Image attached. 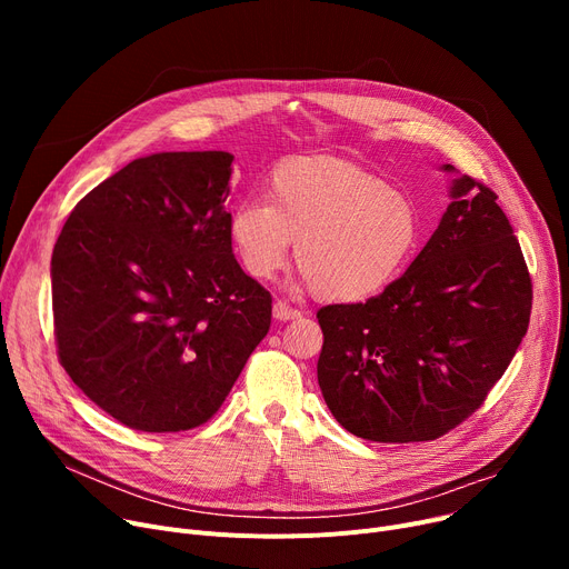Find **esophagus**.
Listing matches in <instances>:
<instances>
[{"instance_id": "34e87169", "label": "esophagus", "mask_w": 569, "mask_h": 569, "mask_svg": "<svg viewBox=\"0 0 569 569\" xmlns=\"http://www.w3.org/2000/svg\"><path fill=\"white\" fill-rule=\"evenodd\" d=\"M272 311H274V318H277V320H295V318H300V311L292 309V307H288V305H286V302H281V300H277V302H274Z\"/></svg>"}]
</instances>
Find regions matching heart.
I'll return each instance as SVG.
<instances>
[{"mask_svg":"<svg viewBox=\"0 0 569 569\" xmlns=\"http://www.w3.org/2000/svg\"><path fill=\"white\" fill-rule=\"evenodd\" d=\"M228 232L253 279H272L297 242L295 260L316 295L357 305L401 277L420 244L422 217L403 189L365 168L302 159L272 172L267 200L239 202Z\"/></svg>","mask_w":569,"mask_h":569,"instance_id":"b5f03b06","label":"heart"}]
</instances>
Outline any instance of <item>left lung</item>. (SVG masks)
I'll list each match as a JSON object with an SVG mask.
<instances>
[{
  "mask_svg": "<svg viewBox=\"0 0 569 569\" xmlns=\"http://www.w3.org/2000/svg\"><path fill=\"white\" fill-rule=\"evenodd\" d=\"M452 172L450 204L406 274L367 305L318 311V385L373 442L433 440L482 406L526 337L532 286L496 193Z\"/></svg>",
  "mask_w": 569,
  "mask_h": 569,
  "instance_id": "1",
  "label": "left lung"
}]
</instances>
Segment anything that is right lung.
Here are the masks:
<instances>
[{"label":"right lung","mask_w":569,"mask_h":569,"mask_svg":"<svg viewBox=\"0 0 569 569\" xmlns=\"http://www.w3.org/2000/svg\"><path fill=\"white\" fill-rule=\"evenodd\" d=\"M232 159H136L89 191L57 237L59 362L129 429L204 425L272 322V297L232 253Z\"/></svg>","instance_id":"add662e5"}]
</instances>
